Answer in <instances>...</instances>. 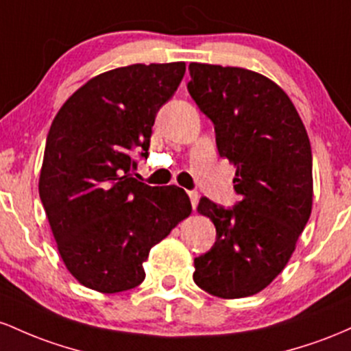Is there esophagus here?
Listing matches in <instances>:
<instances>
[{
    "instance_id": "esophagus-1",
    "label": "esophagus",
    "mask_w": 351,
    "mask_h": 351,
    "mask_svg": "<svg viewBox=\"0 0 351 351\" xmlns=\"http://www.w3.org/2000/svg\"><path fill=\"white\" fill-rule=\"evenodd\" d=\"M189 197H191L192 208H195L197 207V202H199V192H197V191H189Z\"/></svg>"
}]
</instances>
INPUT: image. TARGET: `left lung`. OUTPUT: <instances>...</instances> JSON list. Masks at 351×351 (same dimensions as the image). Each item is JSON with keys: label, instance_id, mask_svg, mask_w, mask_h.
I'll list each match as a JSON object with an SVG mask.
<instances>
[{"label": "left lung", "instance_id": "obj_1", "mask_svg": "<svg viewBox=\"0 0 351 351\" xmlns=\"http://www.w3.org/2000/svg\"><path fill=\"white\" fill-rule=\"evenodd\" d=\"M187 89L214 123L220 157L234 162L240 200L202 197L215 243L194 258V282L220 298L258 293L285 269L312 212V147L293 102L269 77L191 62Z\"/></svg>", "mask_w": 351, "mask_h": 351}]
</instances>
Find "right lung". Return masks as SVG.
<instances>
[{"label": "right lung", "mask_w": 351, "mask_h": 351, "mask_svg": "<svg viewBox=\"0 0 351 351\" xmlns=\"http://www.w3.org/2000/svg\"><path fill=\"white\" fill-rule=\"evenodd\" d=\"M184 73L186 62L102 73L51 124L39 197L66 269L88 289L117 293L141 285L149 250L191 214L184 189L132 177L134 154L149 156L156 114Z\"/></svg>", "instance_id": "right-lung-1"}]
</instances>
